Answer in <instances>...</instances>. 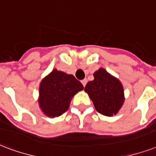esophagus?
I'll list each match as a JSON object with an SVG mask.
<instances>
[{
	"label": "esophagus",
	"mask_w": 156,
	"mask_h": 156,
	"mask_svg": "<svg viewBox=\"0 0 156 156\" xmlns=\"http://www.w3.org/2000/svg\"><path fill=\"white\" fill-rule=\"evenodd\" d=\"M87 83V80L86 78H85V79H83V80H82V83H83V87H85V86H86Z\"/></svg>",
	"instance_id": "34e87169"
}]
</instances>
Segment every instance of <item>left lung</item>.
I'll return each mask as SVG.
<instances>
[{
	"label": "left lung",
	"instance_id": "left-lung-1",
	"mask_svg": "<svg viewBox=\"0 0 156 156\" xmlns=\"http://www.w3.org/2000/svg\"><path fill=\"white\" fill-rule=\"evenodd\" d=\"M94 79L87 83L84 91L88 94L97 112L111 117L117 115L125 100L121 82L103 68L93 73Z\"/></svg>",
	"mask_w": 156,
	"mask_h": 156
}]
</instances>
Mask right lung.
<instances>
[{
    "label": "right lung",
    "instance_id": "add662e5",
    "mask_svg": "<svg viewBox=\"0 0 156 156\" xmlns=\"http://www.w3.org/2000/svg\"><path fill=\"white\" fill-rule=\"evenodd\" d=\"M83 88L74 76L54 69L40 83L39 108L47 117H59L69 108L74 95Z\"/></svg>",
    "mask_w": 156,
    "mask_h": 156
}]
</instances>
